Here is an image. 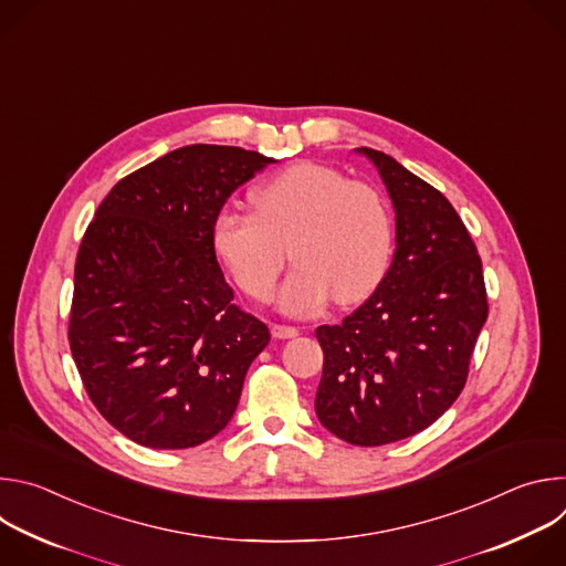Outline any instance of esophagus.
I'll use <instances>...</instances> for the list:
<instances>
[{
    "mask_svg": "<svg viewBox=\"0 0 566 566\" xmlns=\"http://www.w3.org/2000/svg\"><path fill=\"white\" fill-rule=\"evenodd\" d=\"M271 334H273V338L286 340V338H295L300 332H297L295 327H289V325H273V327H271Z\"/></svg>",
    "mask_w": 566,
    "mask_h": 566,
    "instance_id": "34e87169",
    "label": "esophagus"
}]
</instances>
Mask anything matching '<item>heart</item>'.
<instances>
[{
    "mask_svg": "<svg viewBox=\"0 0 566 566\" xmlns=\"http://www.w3.org/2000/svg\"><path fill=\"white\" fill-rule=\"evenodd\" d=\"M253 208H223L212 221V249L249 297H273L289 247L297 266L277 297L289 315H313L334 297L356 304L380 284L394 232L374 186L302 160L266 179Z\"/></svg>",
    "mask_w": 566,
    "mask_h": 566,
    "instance_id": "b5f03b06",
    "label": "heart"
}]
</instances>
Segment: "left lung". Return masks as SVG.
I'll return each mask as SVG.
<instances>
[{
  "mask_svg": "<svg viewBox=\"0 0 566 566\" xmlns=\"http://www.w3.org/2000/svg\"><path fill=\"white\" fill-rule=\"evenodd\" d=\"M396 212V253L343 325H322L315 415L352 446H385L432 426L461 394L489 317L481 260L452 203L391 156L358 147Z\"/></svg>",
  "mask_w": 566,
  "mask_h": 566,
  "instance_id": "obj_1",
  "label": "left lung"
}]
</instances>
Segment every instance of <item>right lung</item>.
<instances>
[{"mask_svg": "<svg viewBox=\"0 0 566 566\" xmlns=\"http://www.w3.org/2000/svg\"><path fill=\"white\" fill-rule=\"evenodd\" d=\"M273 158L186 145L120 179L80 241L69 345L98 412L154 450L232 419L269 327L232 302L212 249L226 199Z\"/></svg>", "mask_w": 566, "mask_h": 566, "instance_id": "right-lung-1", "label": "right lung"}]
</instances>
